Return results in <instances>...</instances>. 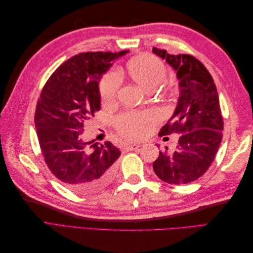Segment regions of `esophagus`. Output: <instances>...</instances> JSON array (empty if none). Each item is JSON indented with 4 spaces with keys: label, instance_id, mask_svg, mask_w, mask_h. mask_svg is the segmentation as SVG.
<instances>
[{
    "label": "esophagus",
    "instance_id": "obj_1",
    "mask_svg": "<svg viewBox=\"0 0 253 253\" xmlns=\"http://www.w3.org/2000/svg\"><path fill=\"white\" fill-rule=\"evenodd\" d=\"M140 147V143H133V142H127L126 144V147H125V149L126 150V151H132V150H135V149H137V148H139Z\"/></svg>",
    "mask_w": 253,
    "mask_h": 253
}]
</instances>
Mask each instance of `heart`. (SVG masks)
Masks as SVG:
<instances>
[{"instance_id": "b5f03b06", "label": "heart", "mask_w": 253, "mask_h": 253, "mask_svg": "<svg viewBox=\"0 0 253 253\" xmlns=\"http://www.w3.org/2000/svg\"><path fill=\"white\" fill-rule=\"evenodd\" d=\"M127 73L144 90H154L167 77V67L163 61L152 55H141L128 61ZM119 88V77L116 72L104 75L99 83V94L105 103L112 102ZM156 121L155 114H125L116 119L118 132L129 138H138L145 134Z\"/></svg>"}]
</instances>
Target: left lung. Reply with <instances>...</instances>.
Wrapping results in <instances>:
<instances>
[{"mask_svg": "<svg viewBox=\"0 0 253 253\" xmlns=\"http://www.w3.org/2000/svg\"><path fill=\"white\" fill-rule=\"evenodd\" d=\"M165 59L179 80L177 108L159 136L179 134L174 151L166 148L153 164L158 177L171 185H185L203 176L213 163L223 138L224 121L215 84L208 70L195 57L170 55L153 47Z\"/></svg>", "mask_w": 253, "mask_h": 253, "instance_id": "8db88e82", "label": "left lung"}]
</instances>
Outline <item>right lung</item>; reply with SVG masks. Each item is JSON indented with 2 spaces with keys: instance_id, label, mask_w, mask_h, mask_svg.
Returning a JSON list of instances; mask_svg holds the SVG:
<instances>
[{
  "instance_id": "1",
  "label": "right lung",
  "mask_w": 253,
  "mask_h": 253,
  "mask_svg": "<svg viewBox=\"0 0 253 253\" xmlns=\"http://www.w3.org/2000/svg\"><path fill=\"white\" fill-rule=\"evenodd\" d=\"M119 52L88 51L68 59L51 74L38 99L35 125L48 169L78 194L95 193L115 174L120 151L105 141L82 140L83 125L100 110L99 79Z\"/></svg>"
}]
</instances>
